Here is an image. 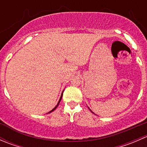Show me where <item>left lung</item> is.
<instances>
[{
  "mask_svg": "<svg viewBox=\"0 0 147 147\" xmlns=\"http://www.w3.org/2000/svg\"><path fill=\"white\" fill-rule=\"evenodd\" d=\"M90 111H91V110H90ZM91 112H92V111H91Z\"/></svg>",
  "mask_w": 147,
  "mask_h": 147,
  "instance_id": "1",
  "label": "left lung"
}]
</instances>
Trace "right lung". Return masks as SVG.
Segmentation results:
<instances>
[{
    "label": "right lung",
    "instance_id": "1",
    "mask_svg": "<svg viewBox=\"0 0 147 147\" xmlns=\"http://www.w3.org/2000/svg\"><path fill=\"white\" fill-rule=\"evenodd\" d=\"M62 97H63V93H62V94H61V97H60V100H59V102H58V103H57V105H56V106H55V107H54V108H53V109H52V110H51V111H50V112H48V113H50V112H53V111H54V110H55V109H56V108H57V106H58L59 103H60V100H61V99H62Z\"/></svg>",
    "mask_w": 147,
    "mask_h": 147
}]
</instances>
